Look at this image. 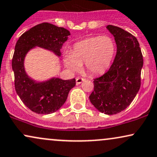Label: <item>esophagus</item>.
<instances>
[{
	"label": "esophagus",
	"instance_id": "1",
	"mask_svg": "<svg viewBox=\"0 0 157 157\" xmlns=\"http://www.w3.org/2000/svg\"><path fill=\"white\" fill-rule=\"evenodd\" d=\"M85 80H86V79L82 78V77H77V78L76 79V83H77V85L80 84L81 82H83V81H85Z\"/></svg>",
	"mask_w": 157,
	"mask_h": 157
}]
</instances>
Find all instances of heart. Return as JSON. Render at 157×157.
Segmentation results:
<instances>
[{
    "instance_id": "b5f03b06",
    "label": "heart",
    "mask_w": 157,
    "mask_h": 157,
    "mask_svg": "<svg viewBox=\"0 0 157 157\" xmlns=\"http://www.w3.org/2000/svg\"><path fill=\"white\" fill-rule=\"evenodd\" d=\"M116 51V45L112 37H90L74 45L71 53L66 55L64 63L71 71L78 70L84 63L85 69L88 73L99 75L110 66Z\"/></svg>"
}]
</instances>
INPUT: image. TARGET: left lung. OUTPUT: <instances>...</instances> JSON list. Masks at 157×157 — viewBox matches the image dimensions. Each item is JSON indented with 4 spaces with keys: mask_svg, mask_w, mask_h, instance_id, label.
Here are the masks:
<instances>
[{
    "mask_svg": "<svg viewBox=\"0 0 157 157\" xmlns=\"http://www.w3.org/2000/svg\"><path fill=\"white\" fill-rule=\"evenodd\" d=\"M115 38L116 56L109 70L94 79L89 99L99 112L113 115L127 107L140 88L143 55L137 39L117 26H107Z\"/></svg>",
    "mask_w": 157,
    "mask_h": 157,
    "instance_id": "1",
    "label": "left lung"
}]
</instances>
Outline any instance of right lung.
<instances>
[{
    "instance_id": "add662e5",
    "label": "right lung",
    "mask_w": 157,
    "mask_h": 157,
    "mask_svg": "<svg viewBox=\"0 0 157 157\" xmlns=\"http://www.w3.org/2000/svg\"><path fill=\"white\" fill-rule=\"evenodd\" d=\"M69 35L70 32L66 28L43 22L25 32L15 45L12 62L15 90L24 105L38 114H50L59 109L67 101L69 90L76 85V80L52 77L36 82L25 72V58L35 47L52 51L60 57V49Z\"/></svg>"
}]
</instances>
